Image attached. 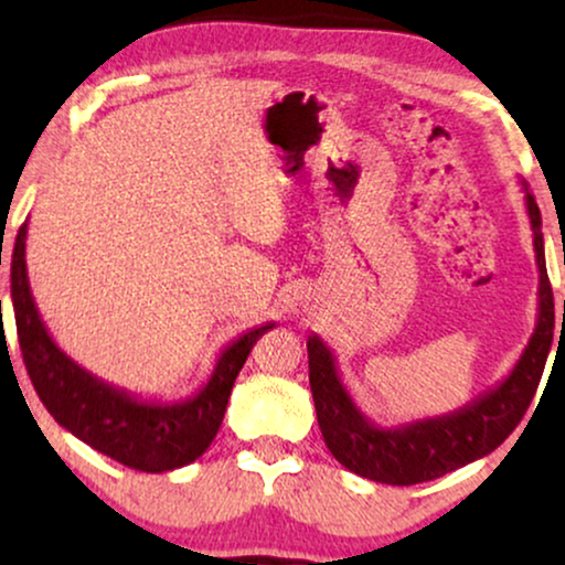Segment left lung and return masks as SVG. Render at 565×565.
Here are the masks:
<instances>
[{
  "mask_svg": "<svg viewBox=\"0 0 565 565\" xmlns=\"http://www.w3.org/2000/svg\"><path fill=\"white\" fill-rule=\"evenodd\" d=\"M522 192L540 271L537 322L510 376L491 386L489 392L448 415L415 419V423L396 427H379L348 394L328 343L320 335H309V386H312L317 423H320L324 445L348 471L379 483H392V487L433 481L471 460L489 456L520 425L537 392L555 328L553 289L545 268L543 220H540L535 196L530 194L524 181Z\"/></svg>",
  "mask_w": 565,
  "mask_h": 565,
  "instance_id": "1",
  "label": "left lung"
}]
</instances>
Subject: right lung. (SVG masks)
<instances>
[{"label":"right lung","mask_w":565,"mask_h":565,"mask_svg":"<svg viewBox=\"0 0 565 565\" xmlns=\"http://www.w3.org/2000/svg\"><path fill=\"white\" fill-rule=\"evenodd\" d=\"M28 222L12 248V309L20 351L38 396L55 423L127 468L163 473L194 463L217 435L230 392L250 348L274 322L260 324L233 340L214 363L212 376L194 396L181 402H146L102 381L71 361L38 312L25 264Z\"/></svg>","instance_id":"right-lung-1"}]
</instances>
